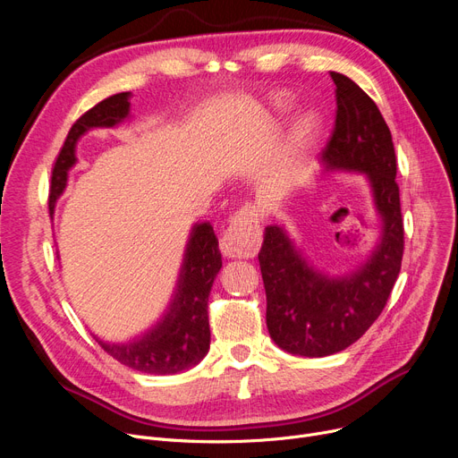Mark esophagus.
Here are the masks:
<instances>
[{
	"instance_id": "1",
	"label": "esophagus",
	"mask_w": 458,
	"mask_h": 458,
	"mask_svg": "<svg viewBox=\"0 0 458 458\" xmlns=\"http://www.w3.org/2000/svg\"><path fill=\"white\" fill-rule=\"evenodd\" d=\"M261 219L254 206L237 211L221 239V252L226 258H254L261 245Z\"/></svg>"
}]
</instances>
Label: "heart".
<instances>
[{
	"label": "heart",
	"instance_id": "b5f03b06",
	"mask_svg": "<svg viewBox=\"0 0 458 458\" xmlns=\"http://www.w3.org/2000/svg\"><path fill=\"white\" fill-rule=\"evenodd\" d=\"M273 107L278 113H287L292 107V100L285 98V96H275ZM318 131H319V120L316 114L306 113L297 120L290 135V148H287L290 150L287 156H290L292 165H299L301 161H304L311 147H314Z\"/></svg>",
	"mask_w": 458,
	"mask_h": 458
}]
</instances>
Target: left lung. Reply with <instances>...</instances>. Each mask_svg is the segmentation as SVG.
<instances>
[{
  "mask_svg": "<svg viewBox=\"0 0 458 458\" xmlns=\"http://www.w3.org/2000/svg\"><path fill=\"white\" fill-rule=\"evenodd\" d=\"M330 76L338 111L323 152V171L364 174L382 226L362 266L335 276L311 266L284 225L266 228L258 259L267 295V328L282 351L308 358L340 352L362 338L386 306L404 247L390 128L352 80L338 72Z\"/></svg>",
  "mask_w": 458,
  "mask_h": 458,
  "instance_id": "obj_1",
  "label": "left lung"
}]
</instances>
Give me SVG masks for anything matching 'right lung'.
<instances>
[{"mask_svg": "<svg viewBox=\"0 0 458 458\" xmlns=\"http://www.w3.org/2000/svg\"><path fill=\"white\" fill-rule=\"evenodd\" d=\"M131 92L109 96L89 109L70 128L55 161L50 187V211L63 195L70 168L76 165V144L94 128H114L130 118ZM223 267L219 239L209 223L191 228L180 275L165 314L156 325L128 344H107L96 338L102 349L120 364L150 375H174L197 366L209 351L208 297L215 276Z\"/></svg>", "mask_w": 458, "mask_h": 458, "instance_id": "1", "label": "right lung"}]
</instances>
